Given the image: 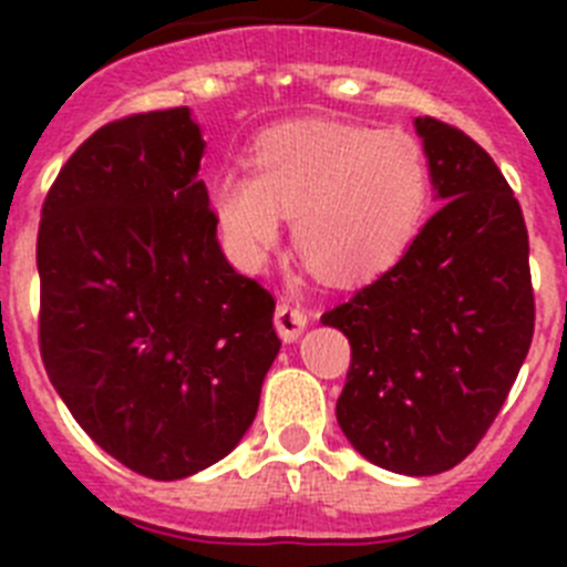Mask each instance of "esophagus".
<instances>
[{"instance_id":"esophagus-1","label":"esophagus","mask_w":567,"mask_h":567,"mask_svg":"<svg viewBox=\"0 0 567 567\" xmlns=\"http://www.w3.org/2000/svg\"><path fill=\"white\" fill-rule=\"evenodd\" d=\"M307 312L298 307H292V303H278V309H275V329H278V334L287 343H295V340L303 334V329H307Z\"/></svg>"}]
</instances>
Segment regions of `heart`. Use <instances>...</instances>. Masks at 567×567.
Here are the masks:
<instances>
[{
  "mask_svg": "<svg viewBox=\"0 0 567 567\" xmlns=\"http://www.w3.org/2000/svg\"><path fill=\"white\" fill-rule=\"evenodd\" d=\"M432 167L403 130L303 122L260 135L252 175L224 173L209 204L229 258L264 264L292 215L295 247L338 284L380 278L423 229Z\"/></svg>",
  "mask_w": 567,
  "mask_h": 567,
  "instance_id": "1",
  "label": "heart"
}]
</instances>
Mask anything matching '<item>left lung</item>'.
<instances>
[{
	"label": "left lung",
	"instance_id": "1",
	"mask_svg": "<svg viewBox=\"0 0 567 567\" xmlns=\"http://www.w3.org/2000/svg\"><path fill=\"white\" fill-rule=\"evenodd\" d=\"M443 207L412 249L320 318L352 343L338 423L369 463L432 477L463 463L508 398L534 334L528 229L491 155L414 118Z\"/></svg>",
	"mask_w": 567,
	"mask_h": 567
}]
</instances>
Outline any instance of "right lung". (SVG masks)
<instances>
[{"label": "right lung", "mask_w": 567, "mask_h": 567, "mask_svg": "<svg viewBox=\"0 0 567 567\" xmlns=\"http://www.w3.org/2000/svg\"><path fill=\"white\" fill-rule=\"evenodd\" d=\"M204 147L189 107L104 124L59 169L39 224L50 383L110 457L150 480L227 457L280 349L272 295L218 247Z\"/></svg>", "instance_id": "1"}]
</instances>
